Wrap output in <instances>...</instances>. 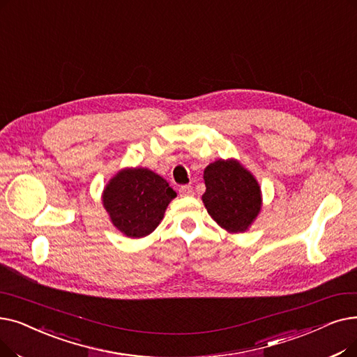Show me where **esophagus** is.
<instances>
[{
  "label": "esophagus",
  "instance_id": "obj_1",
  "mask_svg": "<svg viewBox=\"0 0 357 357\" xmlns=\"http://www.w3.org/2000/svg\"><path fill=\"white\" fill-rule=\"evenodd\" d=\"M194 194V190L191 185H182V187L179 188V195L181 197H188V195H192Z\"/></svg>",
  "mask_w": 357,
  "mask_h": 357
}]
</instances>
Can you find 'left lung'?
Returning <instances> with one entry per match:
<instances>
[{
    "label": "left lung",
    "instance_id": "left-lung-1",
    "mask_svg": "<svg viewBox=\"0 0 357 357\" xmlns=\"http://www.w3.org/2000/svg\"><path fill=\"white\" fill-rule=\"evenodd\" d=\"M203 203L217 225L231 234L245 231L261 210L255 178L236 160H217L204 170Z\"/></svg>",
    "mask_w": 357,
    "mask_h": 357
}]
</instances>
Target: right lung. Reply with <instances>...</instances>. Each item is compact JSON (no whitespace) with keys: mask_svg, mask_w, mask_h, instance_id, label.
Wrapping results in <instances>:
<instances>
[{"mask_svg":"<svg viewBox=\"0 0 357 357\" xmlns=\"http://www.w3.org/2000/svg\"><path fill=\"white\" fill-rule=\"evenodd\" d=\"M175 197L169 183L151 170L123 169L105 188L103 206L123 235L143 238L159 226Z\"/></svg>","mask_w":357,"mask_h":357,"instance_id":"obj_1","label":"right lung"}]
</instances>
